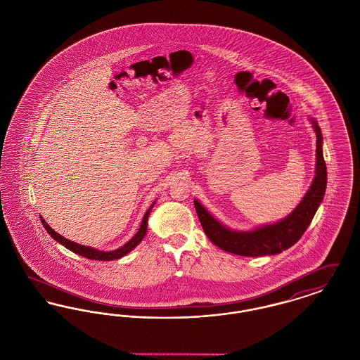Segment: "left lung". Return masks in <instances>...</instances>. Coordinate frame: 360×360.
Instances as JSON below:
<instances>
[{
  "mask_svg": "<svg viewBox=\"0 0 360 360\" xmlns=\"http://www.w3.org/2000/svg\"><path fill=\"white\" fill-rule=\"evenodd\" d=\"M310 120L317 137L316 176L302 201L288 217H285L279 223L264 225L250 232H240L232 231L224 226L223 224L219 223L205 207L195 200L194 206L198 219L205 231L206 236L213 244H216L224 251L235 255L264 257L279 254L290 248L291 245H294L301 239L309 224L313 220L317 207L323 201L326 188V166L321 147L323 135L317 121L313 119Z\"/></svg>",
  "mask_w": 360,
  "mask_h": 360,
  "instance_id": "left-lung-1",
  "label": "left lung"
}]
</instances>
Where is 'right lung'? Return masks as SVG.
Segmentation results:
<instances>
[{
  "label": "right lung",
  "instance_id": "add662e5",
  "mask_svg": "<svg viewBox=\"0 0 360 360\" xmlns=\"http://www.w3.org/2000/svg\"><path fill=\"white\" fill-rule=\"evenodd\" d=\"M154 205L155 202L151 205V207L146 212V214H144V217H143V221H141V225H140L136 235H135L132 239L129 240L127 244H124L122 247H120V248H117V250H115V251H108V252H106V251L96 250V248H90V247H86V245H81V244L74 243V241H71V240L65 239L63 236H60L59 233H56V232L52 229L51 226L44 221V219L40 217V220H41L43 226L47 229V232L51 235L52 239H55L58 243H60L62 245H65L70 251H72V252H75V254H78V255H81V257L91 259V260H115V259H120V257H124V255H127L129 251H132V250L136 247L137 244L143 240V238L146 236V233H147L148 216H150V212H151V209H153V206Z\"/></svg>",
  "mask_w": 360,
  "mask_h": 360
}]
</instances>
